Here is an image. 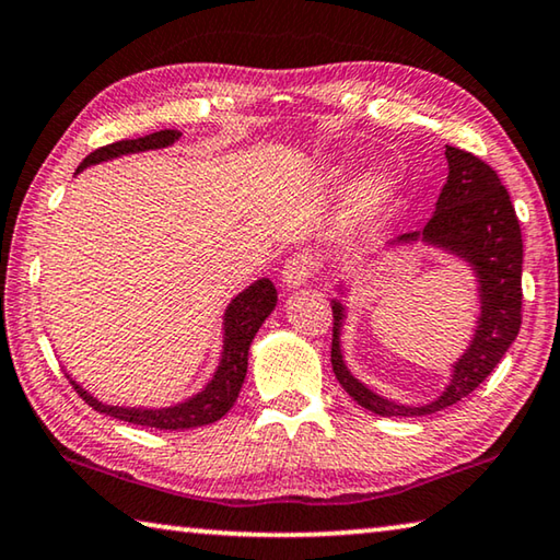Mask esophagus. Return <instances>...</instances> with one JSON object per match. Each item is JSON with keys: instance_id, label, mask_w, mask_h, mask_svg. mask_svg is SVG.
Wrapping results in <instances>:
<instances>
[{"instance_id": "obj_1", "label": "esophagus", "mask_w": 560, "mask_h": 560, "mask_svg": "<svg viewBox=\"0 0 560 560\" xmlns=\"http://www.w3.org/2000/svg\"><path fill=\"white\" fill-rule=\"evenodd\" d=\"M314 269H316V261L308 254L289 256L287 264H283V269H281L283 287L287 289L304 287V283H308V279L314 277Z\"/></svg>"}]
</instances>
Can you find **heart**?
Instances as JSON below:
<instances>
[{
	"label": "heart",
	"instance_id": "heart-1",
	"mask_svg": "<svg viewBox=\"0 0 560 560\" xmlns=\"http://www.w3.org/2000/svg\"><path fill=\"white\" fill-rule=\"evenodd\" d=\"M392 191H394V176L384 172V168H374V172L361 176V182L353 186V194H351V203H349L351 219H363L374 214V211L381 209V203L392 197Z\"/></svg>",
	"mask_w": 560,
	"mask_h": 560
}]
</instances>
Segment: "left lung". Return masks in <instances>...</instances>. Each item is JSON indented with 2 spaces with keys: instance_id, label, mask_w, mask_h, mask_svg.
I'll list each match as a JSON object with an SVG mask.
<instances>
[{
  "instance_id": "1",
  "label": "left lung",
  "mask_w": 560,
  "mask_h": 560,
  "mask_svg": "<svg viewBox=\"0 0 560 560\" xmlns=\"http://www.w3.org/2000/svg\"><path fill=\"white\" fill-rule=\"evenodd\" d=\"M448 179L439 194L436 211L421 232L401 234L398 244L425 242L458 256L471 266L481 296L476 334L468 349L454 363L448 386L443 394L423 406H404L363 386L351 374L341 353L343 306L334 301V374L353 401L378 416H429L441 408L458 404L481 386V381L499 366L503 353L516 341L521 328V271L523 238L521 224L509 191L499 174L481 159L464 149L446 147Z\"/></svg>"
}]
</instances>
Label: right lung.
<instances>
[{"instance_id": "right-lung-1", "label": "right lung", "mask_w": 560, "mask_h": 560, "mask_svg": "<svg viewBox=\"0 0 560 560\" xmlns=\"http://www.w3.org/2000/svg\"><path fill=\"white\" fill-rule=\"evenodd\" d=\"M182 135L174 129L154 131V135L139 137V139H124L106 144L96 152L89 154L82 164H79L77 174L82 168L109 162L124 154L149 152V149H164L172 147ZM277 306V287L269 279L254 281L252 287L244 289L242 294L232 299L224 314V346H221V359L214 371V376L207 386L201 388L197 396L186 398V401L168 406V408H129V406H109L94 398L82 386L72 381L77 394L94 408V411L112 416V419L135 423V425H149V429L162 431H179V429H197V425H207L219 421L229 408L234 406L238 392H242L246 363H248V346H252L256 331H259L266 316Z\"/></svg>"}]
</instances>
